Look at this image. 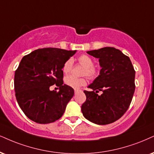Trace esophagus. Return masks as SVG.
I'll return each instance as SVG.
<instances>
[{"label": "esophagus", "instance_id": "obj_1", "mask_svg": "<svg viewBox=\"0 0 154 154\" xmlns=\"http://www.w3.org/2000/svg\"><path fill=\"white\" fill-rule=\"evenodd\" d=\"M79 91H80L79 90H75V91H74V93H75V94H76L77 93H79Z\"/></svg>", "mask_w": 154, "mask_h": 154}]
</instances>
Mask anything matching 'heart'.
<instances>
[{"mask_svg": "<svg viewBox=\"0 0 154 154\" xmlns=\"http://www.w3.org/2000/svg\"><path fill=\"white\" fill-rule=\"evenodd\" d=\"M78 60L81 65L85 67L83 72V75H87L90 79H94L96 77L98 74V71L94 66V61L91 57L88 56V55H82V56L79 57ZM72 66H73V60L71 58H69L64 63L62 69L63 73H69L71 71ZM65 83L69 87H71L74 89H78L86 84V80L84 78L79 79V78H75L73 75H68L65 78Z\"/></svg>", "mask_w": 154, "mask_h": 154, "instance_id": "obj_1", "label": "heart"}]
</instances>
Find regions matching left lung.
<instances>
[{
	"label": "left lung",
	"mask_w": 154,
	"mask_h": 154,
	"mask_svg": "<svg viewBox=\"0 0 154 154\" xmlns=\"http://www.w3.org/2000/svg\"><path fill=\"white\" fill-rule=\"evenodd\" d=\"M98 58L99 75L84 91L86 100L81 106L83 116L98 125H106L126 113L135 91V71L129 57L119 49L104 47L87 51ZM102 91L101 95L97 93Z\"/></svg>",
	"instance_id": "left-lung-1"
}]
</instances>
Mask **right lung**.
<instances>
[{"label": "right lung", "instance_id": "obj_1", "mask_svg": "<svg viewBox=\"0 0 154 154\" xmlns=\"http://www.w3.org/2000/svg\"><path fill=\"white\" fill-rule=\"evenodd\" d=\"M76 51L56 48L35 50L20 60L15 72L14 88L19 106L28 119L38 123L59 119L74 95L71 87L63 84V66ZM56 84L58 92L50 91Z\"/></svg>", "mask_w": 154, "mask_h": 154}]
</instances>
